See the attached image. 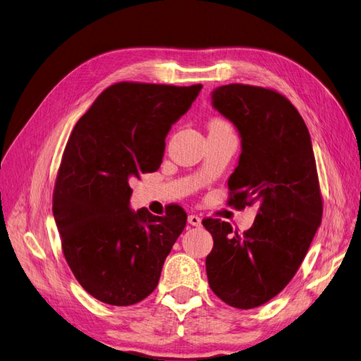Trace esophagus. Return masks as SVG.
Instances as JSON below:
<instances>
[{"instance_id": "1", "label": "esophagus", "mask_w": 361, "mask_h": 361, "mask_svg": "<svg viewBox=\"0 0 361 361\" xmlns=\"http://www.w3.org/2000/svg\"><path fill=\"white\" fill-rule=\"evenodd\" d=\"M188 223H190L191 226L199 227V226H202V218H200L199 215L191 214V215H188Z\"/></svg>"}]
</instances>
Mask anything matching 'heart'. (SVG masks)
<instances>
[{"label": "heart", "instance_id": "1", "mask_svg": "<svg viewBox=\"0 0 361 361\" xmlns=\"http://www.w3.org/2000/svg\"><path fill=\"white\" fill-rule=\"evenodd\" d=\"M216 123H224V122H221V120H218V118H215L211 122V125H216Z\"/></svg>", "mask_w": 361, "mask_h": 361}]
</instances>
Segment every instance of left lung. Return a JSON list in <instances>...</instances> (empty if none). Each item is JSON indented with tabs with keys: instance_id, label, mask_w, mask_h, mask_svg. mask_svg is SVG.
Listing matches in <instances>:
<instances>
[{
	"instance_id": "1",
	"label": "left lung",
	"mask_w": 361,
	"mask_h": 361,
	"mask_svg": "<svg viewBox=\"0 0 361 361\" xmlns=\"http://www.w3.org/2000/svg\"><path fill=\"white\" fill-rule=\"evenodd\" d=\"M211 97L241 137V155L227 180L228 203H257L259 209L243 235L226 221L203 220L214 238L206 257L207 281L226 304L255 309L285 289L321 224L312 140L297 108L274 90L227 84Z\"/></svg>"
}]
</instances>
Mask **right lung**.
Returning <instances> with one entry per match:
<instances>
[{
  "mask_svg": "<svg viewBox=\"0 0 361 361\" xmlns=\"http://www.w3.org/2000/svg\"><path fill=\"white\" fill-rule=\"evenodd\" d=\"M202 84L117 82L75 125L54 190L52 212L73 276L92 297L130 305L155 290L164 260L187 224L173 204L164 216L130 209V179L157 171L171 126Z\"/></svg>",
  "mask_w": 361,
  "mask_h": 361,
  "instance_id": "obj_1",
  "label": "right lung"
}]
</instances>
